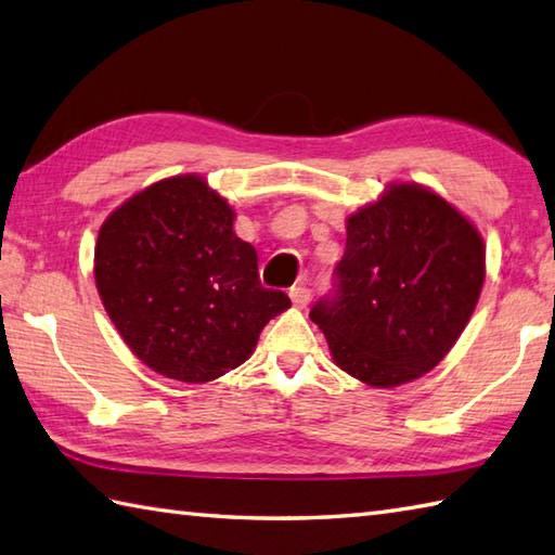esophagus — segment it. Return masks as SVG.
Wrapping results in <instances>:
<instances>
[{"instance_id": "obj_1", "label": "esophagus", "mask_w": 555, "mask_h": 555, "mask_svg": "<svg viewBox=\"0 0 555 555\" xmlns=\"http://www.w3.org/2000/svg\"><path fill=\"white\" fill-rule=\"evenodd\" d=\"M288 296H291L293 308L302 310V308H308V302H310V288H305V286H293V288L288 291Z\"/></svg>"}]
</instances>
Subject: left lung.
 Instances as JSON below:
<instances>
[{
    "label": "left lung",
    "instance_id": "1",
    "mask_svg": "<svg viewBox=\"0 0 555 555\" xmlns=\"http://www.w3.org/2000/svg\"><path fill=\"white\" fill-rule=\"evenodd\" d=\"M338 298L312 322L338 370L372 388L431 372L473 317L487 245L473 219L431 188L393 181L346 219Z\"/></svg>",
    "mask_w": 555,
    "mask_h": 555
}]
</instances>
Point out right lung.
Here are the masks:
<instances>
[{
  "label": "right lung",
  "instance_id": "right-lung-1",
  "mask_svg": "<svg viewBox=\"0 0 555 555\" xmlns=\"http://www.w3.org/2000/svg\"><path fill=\"white\" fill-rule=\"evenodd\" d=\"M233 221L205 176L179 173L128 197L100 227V300L133 356L167 379H219L291 308L286 293L259 284L257 250Z\"/></svg>",
  "mask_w": 555,
  "mask_h": 555
}]
</instances>
